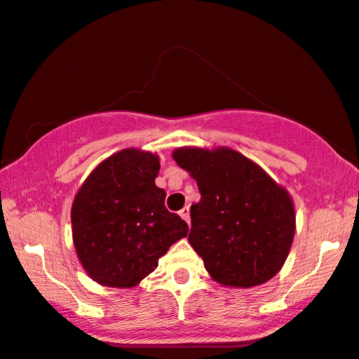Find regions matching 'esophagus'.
<instances>
[{"label": "esophagus", "mask_w": 359, "mask_h": 359, "mask_svg": "<svg viewBox=\"0 0 359 359\" xmlns=\"http://www.w3.org/2000/svg\"><path fill=\"white\" fill-rule=\"evenodd\" d=\"M179 215L184 219L185 222L191 224V209H189V207H184V209L179 212Z\"/></svg>", "instance_id": "esophagus-1"}]
</instances>
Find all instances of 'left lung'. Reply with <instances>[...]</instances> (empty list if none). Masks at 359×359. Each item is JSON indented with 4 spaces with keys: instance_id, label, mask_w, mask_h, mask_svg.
<instances>
[{
    "instance_id": "1",
    "label": "left lung",
    "mask_w": 359,
    "mask_h": 359,
    "mask_svg": "<svg viewBox=\"0 0 359 359\" xmlns=\"http://www.w3.org/2000/svg\"><path fill=\"white\" fill-rule=\"evenodd\" d=\"M177 165L197 182L189 243L215 283L252 287L279 273L296 231L294 202L264 168L229 147H180Z\"/></svg>"
}]
</instances>
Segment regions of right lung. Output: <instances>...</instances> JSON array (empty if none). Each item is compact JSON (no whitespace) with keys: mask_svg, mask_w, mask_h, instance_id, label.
Instances as JSON below:
<instances>
[{"mask_svg":"<svg viewBox=\"0 0 359 359\" xmlns=\"http://www.w3.org/2000/svg\"><path fill=\"white\" fill-rule=\"evenodd\" d=\"M158 155L123 149L90 172L72 205L76 256L95 283L135 287L189 227L163 205Z\"/></svg>","mask_w":359,"mask_h":359,"instance_id":"right-lung-1","label":"right lung"}]
</instances>
